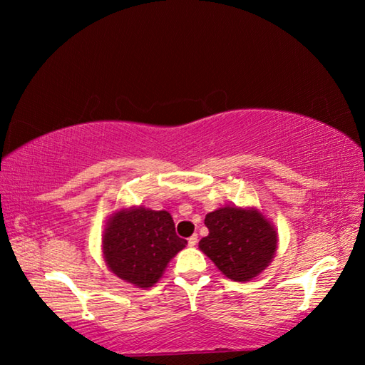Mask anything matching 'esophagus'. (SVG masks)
Listing matches in <instances>:
<instances>
[{
    "mask_svg": "<svg viewBox=\"0 0 365 365\" xmlns=\"http://www.w3.org/2000/svg\"><path fill=\"white\" fill-rule=\"evenodd\" d=\"M196 243H197V235L195 233V235H191V237L188 238V246H191V248H195Z\"/></svg>",
    "mask_w": 365,
    "mask_h": 365,
    "instance_id": "34e87169",
    "label": "esophagus"
}]
</instances>
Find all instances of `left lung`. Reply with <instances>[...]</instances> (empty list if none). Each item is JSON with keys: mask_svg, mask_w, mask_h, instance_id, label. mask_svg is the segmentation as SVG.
<instances>
[{"mask_svg": "<svg viewBox=\"0 0 365 365\" xmlns=\"http://www.w3.org/2000/svg\"><path fill=\"white\" fill-rule=\"evenodd\" d=\"M200 250L233 282H250L269 267L279 246L275 225L257 207L224 206L205 219Z\"/></svg>", "mask_w": 365, "mask_h": 365, "instance_id": "obj_1", "label": "left lung"}]
</instances>
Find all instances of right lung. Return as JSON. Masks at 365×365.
Here are the masks:
<instances>
[{
    "instance_id": "add662e5",
    "label": "right lung",
    "mask_w": 365,
    "mask_h": 365,
    "mask_svg": "<svg viewBox=\"0 0 365 365\" xmlns=\"http://www.w3.org/2000/svg\"><path fill=\"white\" fill-rule=\"evenodd\" d=\"M187 240L178 238L168 211L143 206L117 209L108 217L101 235L108 269L137 288H151Z\"/></svg>"
}]
</instances>
